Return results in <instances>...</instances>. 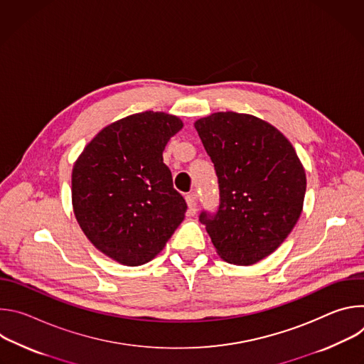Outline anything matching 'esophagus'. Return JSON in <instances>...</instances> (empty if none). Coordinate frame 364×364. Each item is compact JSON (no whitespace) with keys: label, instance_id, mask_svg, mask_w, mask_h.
<instances>
[{"label":"esophagus","instance_id":"34e87169","mask_svg":"<svg viewBox=\"0 0 364 364\" xmlns=\"http://www.w3.org/2000/svg\"><path fill=\"white\" fill-rule=\"evenodd\" d=\"M186 201H187V205H188V215L194 216L197 213V196H196V193L187 194Z\"/></svg>","mask_w":364,"mask_h":364}]
</instances>
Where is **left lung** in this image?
<instances>
[{
    "mask_svg": "<svg viewBox=\"0 0 364 364\" xmlns=\"http://www.w3.org/2000/svg\"><path fill=\"white\" fill-rule=\"evenodd\" d=\"M215 164L220 203L201 212L219 256L253 265L275 252L296 225L306 188L292 144L271 124L247 114L216 112L194 122Z\"/></svg>",
    "mask_w": 364,
    "mask_h": 364,
    "instance_id": "left-lung-1",
    "label": "left lung"
}]
</instances>
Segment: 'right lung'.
<instances>
[{"label": "right lung", "mask_w": 364, "mask_h": 364, "mask_svg": "<svg viewBox=\"0 0 364 364\" xmlns=\"http://www.w3.org/2000/svg\"><path fill=\"white\" fill-rule=\"evenodd\" d=\"M181 128L164 112L129 115L103 128L73 166L76 220L97 250L122 265L149 262L184 220L186 200L163 161Z\"/></svg>", "instance_id": "add662e5"}]
</instances>
